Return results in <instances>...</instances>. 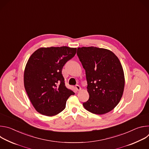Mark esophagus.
<instances>
[{"label": "esophagus", "mask_w": 149, "mask_h": 149, "mask_svg": "<svg viewBox=\"0 0 149 149\" xmlns=\"http://www.w3.org/2000/svg\"><path fill=\"white\" fill-rule=\"evenodd\" d=\"M75 88H76L77 91H80L81 90V88L79 86V85H76V86H75Z\"/></svg>", "instance_id": "esophagus-1"}]
</instances>
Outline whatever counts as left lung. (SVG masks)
<instances>
[{
    "mask_svg": "<svg viewBox=\"0 0 149 149\" xmlns=\"http://www.w3.org/2000/svg\"><path fill=\"white\" fill-rule=\"evenodd\" d=\"M86 70L89 99L83 103L95 114L107 113L120 102L124 88V75L117 56L110 50L82 47L77 53Z\"/></svg>",
    "mask_w": 149,
    "mask_h": 149,
    "instance_id": "1",
    "label": "left lung"
}]
</instances>
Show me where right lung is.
I'll return each mask as SVG.
<instances>
[{"label": "right lung", "mask_w": 149, "mask_h": 149, "mask_svg": "<svg viewBox=\"0 0 149 149\" xmlns=\"http://www.w3.org/2000/svg\"><path fill=\"white\" fill-rule=\"evenodd\" d=\"M77 48H40L30 56L24 72V86L35 110L53 116L65 109L68 98L75 93L67 88L62 70L73 58Z\"/></svg>", "instance_id": "add662e5"}]
</instances>
